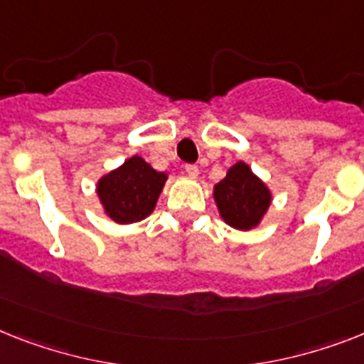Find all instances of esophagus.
Listing matches in <instances>:
<instances>
[{
    "label": "esophagus",
    "instance_id": "34e87169",
    "mask_svg": "<svg viewBox=\"0 0 364 364\" xmlns=\"http://www.w3.org/2000/svg\"><path fill=\"white\" fill-rule=\"evenodd\" d=\"M184 171H186V175L191 176V178H195V176L199 175V167H197V165H193V164L186 165Z\"/></svg>",
    "mask_w": 364,
    "mask_h": 364
}]
</instances>
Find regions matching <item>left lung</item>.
Wrapping results in <instances>:
<instances>
[{"mask_svg":"<svg viewBox=\"0 0 364 364\" xmlns=\"http://www.w3.org/2000/svg\"><path fill=\"white\" fill-rule=\"evenodd\" d=\"M214 199L225 223L238 230H251L268 212L272 193L247 164L238 161L214 186Z\"/></svg>","mask_w":364,"mask_h":364,"instance_id":"1","label":"left lung"}]
</instances>
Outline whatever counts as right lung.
I'll return each instance as SVG.
<instances>
[{
    "mask_svg": "<svg viewBox=\"0 0 364 364\" xmlns=\"http://www.w3.org/2000/svg\"><path fill=\"white\" fill-rule=\"evenodd\" d=\"M165 180V173L152 169L141 156H132L98 180L96 193L115 223H137L154 212Z\"/></svg>",
    "mask_w": 364,
    "mask_h": 364,
    "instance_id": "obj_1",
    "label": "right lung"
}]
</instances>
